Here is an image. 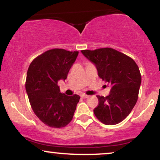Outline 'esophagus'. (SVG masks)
I'll use <instances>...</instances> for the list:
<instances>
[{
    "label": "esophagus",
    "mask_w": 160,
    "mask_h": 160,
    "mask_svg": "<svg viewBox=\"0 0 160 160\" xmlns=\"http://www.w3.org/2000/svg\"><path fill=\"white\" fill-rule=\"evenodd\" d=\"M88 97H89V95H84V94H82V95H81V98H87Z\"/></svg>",
    "instance_id": "obj_1"
}]
</instances>
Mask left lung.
<instances>
[{
	"instance_id": "left-lung-1",
	"label": "left lung",
	"mask_w": 160,
	"mask_h": 160,
	"mask_svg": "<svg viewBox=\"0 0 160 160\" xmlns=\"http://www.w3.org/2000/svg\"><path fill=\"white\" fill-rule=\"evenodd\" d=\"M85 58L95 65L98 76L111 87L107 97L97 96L99 104L95 117L107 125H114L125 119L138 100L141 76L132 58L111 48L82 50Z\"/></svg>"
}]
</instances>
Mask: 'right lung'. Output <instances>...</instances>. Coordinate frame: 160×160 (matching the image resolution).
<instances>
[{
    "mask_svg": "<svg viewBox=\"0 0 160 160\" xmlns=\"http://www.w3.org/2000/svg\"><path fill=\"white\" fill-rule=\"evenodd\" d=\"M78 52L62 49L48 50L28 68L25 89L30 106L39 119L54 128L66 126L73 119L79 102L78 95L61 93L58 82L65 81Z\"/></svg>",
    "mask_w": 160,
    "mask_h": 160,
    "instance_id": "add662e5",
    "label": "right lung"
}]
</instances>
